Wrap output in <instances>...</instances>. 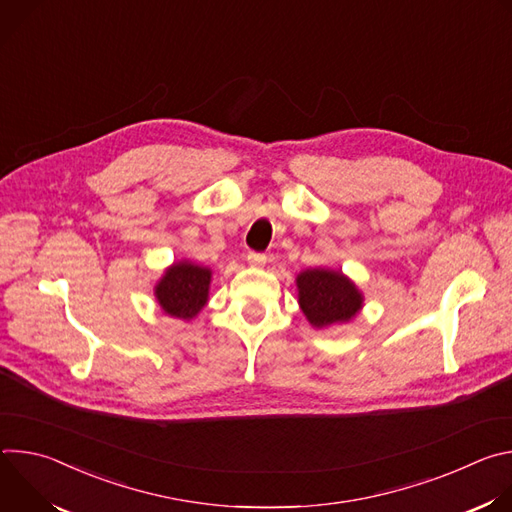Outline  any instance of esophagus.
<instances>
[{
	"label": "esophagus",
	"instance_id": "esophagus-1",
	"mask_svg": "<svg viewBox=\"0 0 512 512\" xmlns=\"http://www.w3.org/2000/svg\"><path fill=\"white\" fill-rule=\"evenodd\" d=\"M247 261H249V265H253V267H263V265L267 263V255L249 251V253H247Z\"/></svg>",
	"mask_w": 512,
	"mask_h": 512
}]
</instances>
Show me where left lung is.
<instances>
[{
  "instance_id": "1",
  "label": "left lung",
  "mask_w": 512,
  "mask_h": 512,
  "mask_svg": "<svg viewBox=\"0 0 512 512\" xmlns=\"http://www.w3.org/2000/svg\"><path fill=\"white\" fill-rule=\"evenodd\" d=\"M296 285L300 308L316 328L350 322L362 308L358 287L340 271L306 269L298 275Z\"/></svg>"
}]
</instances>
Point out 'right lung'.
Instances as JSON below:
<instances>
[{
	"mask_svg": "<svg viewBox=\"0 0 512 512\" xmlns=\"http://www.w3.org/2000/svg\"><path fill=\"white\" fill-rule=\"evenodd\" d=\"M210 277L212 271L208 267L190 261L174 263L154 289L158 304L168 316L192 320L208 302Z\"/></svg>",
	"mask_w": 512,
	"mask_h": 512,
	"instance_id": "right-lung-1",
	"label": "right lung"
}]
</instances>
